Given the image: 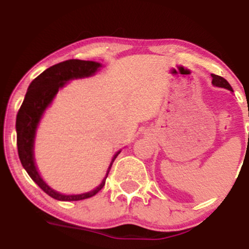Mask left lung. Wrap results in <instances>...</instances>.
Returning a JSON list of instances; mask_svg holds the SVG:
<instances>
[{
  "mask_svg": "<svg viewBox=\"0 0 249 249\" xmlns=\"http://www.w3.org/2000/svg\"><path fill=\"white\" fill-rule=\"evenodd\" d=\"M212 76L213 81H212V84L214 85V87H218V88H224V89H227V90L232 91L233 92V89L232 87L230 85V83H228L227 81H226L225 78H222V77H220L218 75H211Z\"/></svg>",
  "mask_w": 249,
  "mask_h": 249,
  "instance_id": "8db88e82",
  "label": "left lung"
}]
</instances>
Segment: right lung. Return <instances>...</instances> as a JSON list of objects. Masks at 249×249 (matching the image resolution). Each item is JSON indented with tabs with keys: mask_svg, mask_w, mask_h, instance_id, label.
Here are the masks:
<instances>
[{
	"mask_svg": "<svg viewBox=\"0 0 249 249\" xmlns=\"http://www.w3.org/2000/svg\"><path fill=\"white\" fill-rule=\"evenodd\" d=\"M103 64L93 61H81V59H69L58 64L53 65L49 69L43 71L30 83L25 93L24 101L19 107L16 117L17 148L22 166L29 174L30 178L38 185L51 198L59 201H77L93 196L102 190L105 180L110 172L111 166L122 150L117 151L111 159L107 174L98 186L89 192L79 194H64L53 190L45 182L38 172L35 161V138L37 128L48 107L53 104V99L61 89H63L72 79H82L93 76L101 70Z\"/></svg>",
	"mask_w": 249,
	"mask_h": 249,
	"instance_id": "right-lung-1",
	"label": "right lung"
}]
</instances>
